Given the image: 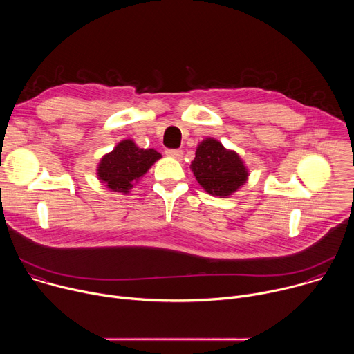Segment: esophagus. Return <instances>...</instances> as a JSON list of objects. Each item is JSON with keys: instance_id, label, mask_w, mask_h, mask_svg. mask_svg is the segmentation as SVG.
Returning a JSON list of instances; mask_svg holds the SVG:
<instances>
[{"instance_id": "1", "label": "esophagus", "mask_w": 354, "mask_h": 354, "mask_svg": "<svg viewBox=\"0 0 354 354\" xmlns=\"http://www.w3.org/2000/svg\"><path fill=\"white\" fill-rule=\"evenodd\" d=\"M165 154L171 158H175V160H182L183 158V151L182 149H167Z\"/></svg>"}]
</instances>
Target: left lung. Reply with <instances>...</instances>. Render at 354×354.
<instances>
[{
    "instance_id": "left-lung-1",
    "label": "left lung",
    "mask_w": 354,
    "mask_h": 354,
    "mask_svg": "<svg viewBox=\"0 0 354 354\" xmlns=\"http://www.w3.org/2000/svg\"><path fill=\"white\" fill-rule=\"evenodd\" d=\"M190 169L198 185L209 194L230 197L242 187L249 176V169L234 149L225 148L218 140L206 137L196 148Z\"/></svg>"
}]
</instances>
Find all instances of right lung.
<instances>
[{
    "instance_id": "obj_1",
    "label": "right lung",
    "mask_w": 354,
    "mask_h": 354,
    "mask_svg": "<svg viewBox=\"0 0 354 354\" xmlns=\"http://www.w3.org/2000/svg\"><path fill=\"white\" fill-rule=\"evenodd\" d=\"M161 158L157 149L140 148L134 140L126 138L100 158L96 176L111 192L129 194L133 186Z\"/></svg>"
}]
</instances>
